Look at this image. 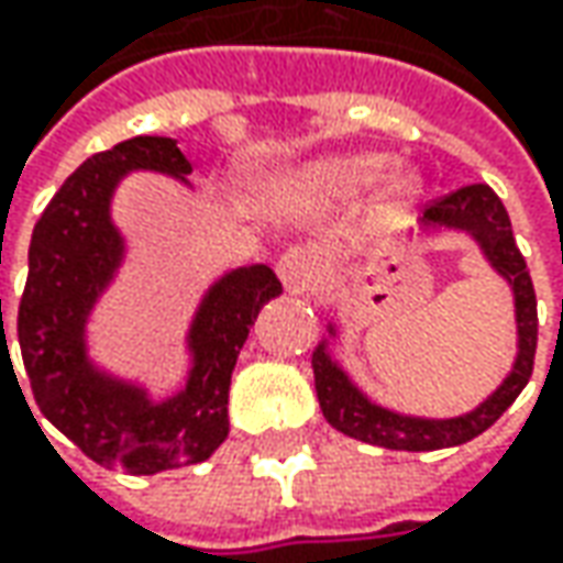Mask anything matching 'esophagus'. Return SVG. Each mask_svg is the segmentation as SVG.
<instances>
[{
    "mask_svg": "<svg viewBox=\"0 0 563 563\" xmlns=\"http://www.w3.org/2000/svg\"><path fill=\"white\" fill-rule=\"evenodd\" d=\"M278 278L291 288V291H303V288H310L316 278V256L310 250H300L291 247L285 250L282 256H278Z\"/></svg>",
    "mask_w": 563,
    "mask_h": 563,
    "instance_id": "obj_1",
    "label": "esophagus"
}]
</instances>
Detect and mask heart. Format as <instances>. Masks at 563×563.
<instances>
[{"label":"heart","instance_id":"heart-1","mask_svg":"<svg viewBox=\"0 0 563 563\" xmlns=\"http://www.w3.org/2000/svg\"><path fill=\"white\" fill-rule=\"evenodd\" d=\"M385 168L382 156L373 153H360V156H338V159H322V163L307 165L300 175H294L282 185H272L275 197H291V194H354L366 185L376 181V175ZM413 181L398 178L391 185V194H410Z\"/></svg>","mask_w":563,"mask_h":563}]
</instances>
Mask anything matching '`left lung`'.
<instances>
[{
    "instance_id": "left-lung-1",
    "label": "left lung",
    "mask_w": 563,
    "mask_h": 563,
    "mask_svg": "<svg viewBox=\"0 0 563 563\" xmlns=\"http://www.w3.org/2000/svg\"><path fill=\"white\" fill-rule=\"evenodd\" d=\"M422 225L466 231L486 253L492 269L501 278H508L510 291H514V316H517V360L510 366L508 378L476 410H470L464 417H451V420H426V417H404V413L373 404L332 360L329 341H322L313 351L316 395H319L322 417L351 439L391 448V451H439V448H454V444L483 435L527 388L532 376V357H536V338H539L530 269L514 241L508 209L492 187L466 185L435 200L422 212ZM329 335H338L332 322H329Z\"/></svg>"
}]
</instances>
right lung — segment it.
<instances>
[{
	"label": "right lung",
	"instance_id": "right-lung-1",
	"mask_svg": "<svg viewBox=\"0 0 563 563\" xmlns=\"http://www.w3.org/2000/svg\"><path fill=\"white\" fill-rule=\"evenodd\" d=\"M134 168L185 185L190 175L172 137H131L80 165L33 225L18 344L43 417L99 466L150 476L200 464L225 442L234 363L263 303L282 294V282L269 266H244L203 294L187 332L194 366L175 398L156 404L141 385L97 369L87 357V319L124 260L109 206Z\"/></svg>",
	"mask_w": 563,
	"mask_h": 563
}]
</instances>
